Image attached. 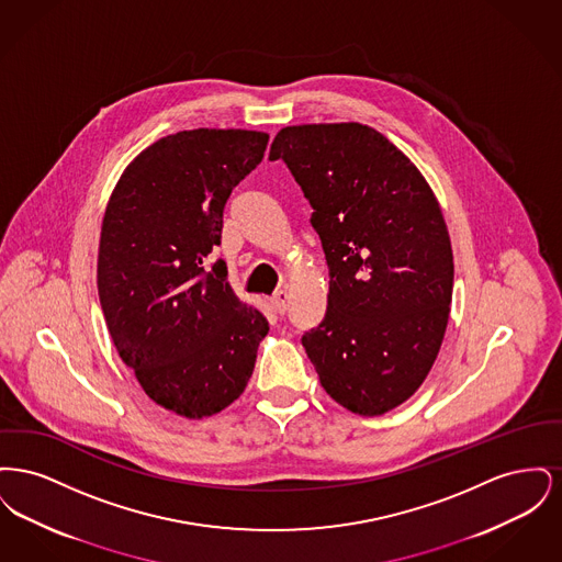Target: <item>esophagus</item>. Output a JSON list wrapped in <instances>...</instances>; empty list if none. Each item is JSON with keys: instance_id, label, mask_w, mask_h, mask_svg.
I'll return each instance as SVG.
<instances>
[{"instance_id": "34e87169", "label": "esophagus", "mask_w": 562, "mask_h": 562, "mask_svg": "<svg viewBox=\"0 0 562 562\" xmlns=\"http://www.w3.org/2000/svg\"><path fill=\"white\" fill-rule=\"evenodd\" d=\"M271 305L278 314H284L286 307H289V293L286 291H278V293L271 296Z\"/></svg>"}]
</instances>
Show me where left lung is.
<instances>
[{"label": "left lung", "instance_id": "left-lung-1", "mask_svg": "<svg viewBox=\"0 0 562 562\" xmlns=\"http://www.w3.org/2000/svg\"><path fill=\"white\" fill-rule=\"evenodd\" d=\"M278 158L312 204L328 266L324 321L301 344L333 401L383 415L422 387L445 339L453 248L440 204L419 168L358 122L286 126Z\"/></svg>", "mask_w": 562, "mask_h": 562}]
</instances>
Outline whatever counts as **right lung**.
<instances>
[{
    "label": "right lung",
    "instance_id": "1",
    "mask_svg": "<svg viewBox=\"0 0 562 562\" xmlns=\"http://www.w3.org/2000/svg\"><path fill=\"white\" fill-rule=\"evenodd\" d=\"M268 140L241 128L161 136L124 168L105 209L97 282L109 335L143 392L188 419L240 398L268 335L225 263L209 268L225 202Z\"/></svg>",
    "mask_w": 562,
    "mask_h": 562
}]
</instances>
